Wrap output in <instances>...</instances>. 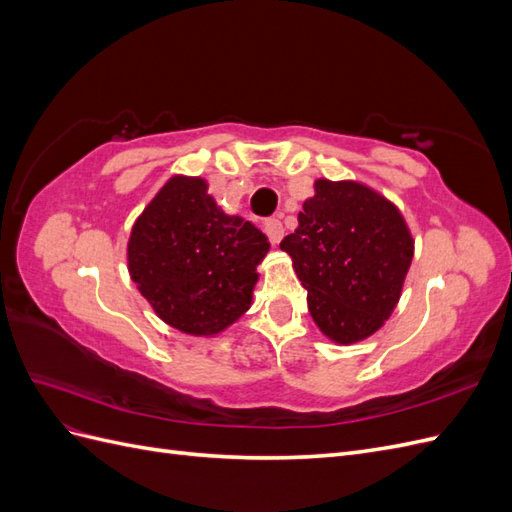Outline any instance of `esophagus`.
Listing matches in <instances>:
<instances>
[{"instance_id":"obj_1","label":"esophagus","mask_w":512,"mask_h":512,"mask_svg":"<svg viewBox=\"0 0 512 512\" xmlns=\"http://www.w3.org/2000/svg\"><path fill=\"white\" fill-rule=\"evenodd\" d=\"M265 232H267V237L273 245H277L284 239V226H282L280 220H267L265 222Z\"/></svg>"}]
</instances>
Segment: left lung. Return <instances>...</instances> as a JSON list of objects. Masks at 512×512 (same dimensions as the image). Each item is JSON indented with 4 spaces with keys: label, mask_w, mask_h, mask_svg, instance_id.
Returning a JSON list of instances; mask_svg holds the SVG:
<instances>
[{
    "label": "left lung",
    "mask_w": 512,
    "mask_h": 512,
    "mask_svg": "<svg viewBox=\"0 0 512 512\" xmlns=\"http://www.w3.org/2000/svg\"><path fill=\"white\" fill-rule=\"evenodd\" d=\"M299 226L280 243L307 290L318 329L356 344L389 320L414 256L399 209L359 181H316Z\"/></svg>",
    "instance_id": "left-lung-1"
}]
</instances>
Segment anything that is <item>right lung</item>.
<instances>
[{"label":"right lung","mask_w":512,"mask_h":512,"mask_svg":"<svg viewBox=\"0 0 512 512\" xmlns=\"http://www.w3.org/2000/svg\"><path fill=\"white\" fill-rule=\"evenodd\" d=\"M269 247L252 222L218 207L205 179L175 175L132 226L128 271L170 327L218 335L250 309Z\"/></svg>","instance_id":"obj_1"}]
</instances>
